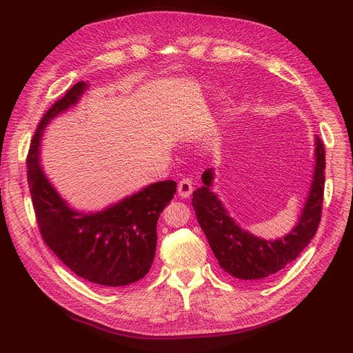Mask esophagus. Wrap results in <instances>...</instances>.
<instances>
[{"label":"esophagus","mask_w":353,"mask_h":353,"mask_svg":"<svg viewBox=\"0 0 353 353\" xmlns=\"http://www.w3.org/2000/svg\"><path fill=\"white\" fill-rule=\"evenodd\" d=\"M193 190H194V187H193V183H191L190 178H183L178 183V193L181 197H184V199L190 197V194L193 193Z\"/></svg>","instance_id":"obj_1"}]
</instances>
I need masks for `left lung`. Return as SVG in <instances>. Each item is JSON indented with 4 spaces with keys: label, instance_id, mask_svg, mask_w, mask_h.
<instances>
[{
    "label": "left lung",
    "instance_id": "8db88e82",
    "mask_svg": "<svg viewBox=\"0 0 353 353\" xmlns=\"http://www.w3.org/2000/svg\"><path fill=\"white\" fill-rule=\"evenodd\" d=\"M316 165L314 181L297 225L285 237L262 240L241 230L222 203L212 193L213 172H203V185L193 193L197 221L221 268L234 279L258 281L271 276L293 262L315 236L323 213L325 150L321 138H315Z\"/></svg>",
    "mask_w": 353,
    "mask_h": 353
}]
</instances>
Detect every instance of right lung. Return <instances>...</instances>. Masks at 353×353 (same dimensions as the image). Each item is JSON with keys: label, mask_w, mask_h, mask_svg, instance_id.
<instances>
[{"label": "right lung", "mask_w": 353, "mask_h": 353, "mask_svg": "<svg viewBox=\"0 0 353 353\" xmlns=\"http://www.w3.org/2000/svg\"><path fill=\"white\" fill-rule=\"evenodd\" d=\"M85 90V82L74 83L42 116L32 138L26 159L32 205L42 240L70 271L94 284L130 285L152 268L157 219L174 199L176 183L160 181L90 215L68 206L39 166V141L52 117L77 104Z\"/></svg>", "instance_id": "add662e5"}]
</instances>
